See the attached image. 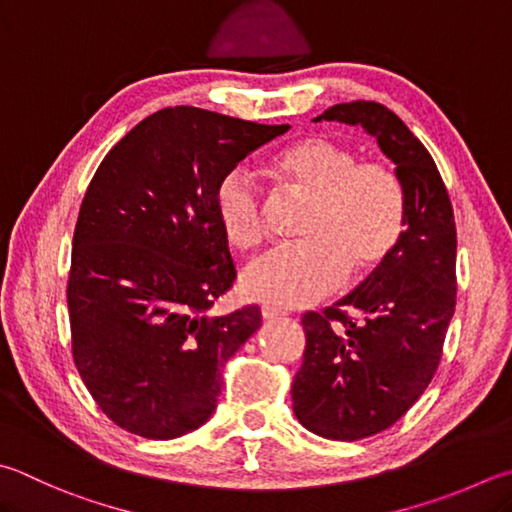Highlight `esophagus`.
<instances>
[{"label":"esophagus","instance_id":"esophagus-1","mask_svg":"<svg viewBox=\"0 0 512 512\" xmlns=\"http://www.w3.org/2000/svg\"><path fill=\"white\" fill-rule=\"evenodd\" d=\"M260 314H263L265 321H274V318H281V316H285V312L276 310V307H269V305L260 307Z\"/></svg>","mask_w":512,"mask_h":512}]
</instances>
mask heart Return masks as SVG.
I'll return each instance as SVG.
<instances>
[{"label":"heart","instance_id":"b5f03b06","mask_svg":"<svg viewBox=\"0 0 512 512\" xmlns=\"http://www.w3.org/2000/svg\"><path fill=\"white\" fill-rule=\"evenodd\" d=\"M272 171L312 200L301 245L276 247L240 274L252 301L305 307L334 294L347 274L365 276L388 260L406 231V191L383 162H359L352 149L327 138H305L272 160ZM225 238L252 249L265 236L260 189L245 169H229L214 191Z\"/></svg>","mask_w":512,"mask_h":512}]
</instances>
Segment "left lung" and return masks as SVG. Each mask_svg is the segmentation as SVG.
Wrapping results in <instances>:
<instances>
[{
	"mask_svg": "<svg viewBox=\"0 0 512 512\" xmlns=\"http://www.w3.org/2000/svg\"><path fill=\"white\" fill-rule=\"evenodd\" d=\"M363 127L406 191L394 254L332 307L303 316L294 414L318 437L356 441L390 428L428 388L457 298V229L428 149L379 102L334 104L314 122Z\"/></svg>",
	"mask_w": 512,
	"mask_h": 512,
	"instance_id": "1",
	"label": "left lung"
}]
</instances>
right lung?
<instances>
[{
  "label": "right lung",
  "mask_w": 512,
  "mask_h": 512,
  "mask_svg": "<svg viewBox=\"0 0 512 512\" xmlns=\"http://www.w3.org/2000/svg\"><path fill=\"white\" fill-rule=\"evenodd\" d=\"M287 129L169 106L95 171L66 287L73 361L106 417L133 435L176 439L209 421L223 365L260 327L256 305L207 316L236 278L214 191Z\"/></svg>",
  "instance_id": "obj_1"
}]
</instances>
